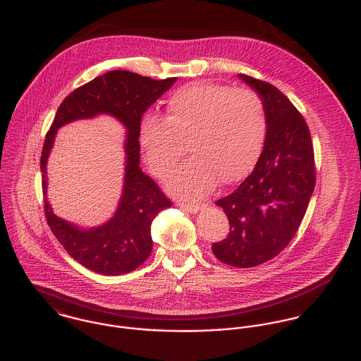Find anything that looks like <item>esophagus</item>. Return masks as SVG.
Returning a JSON list of instances; mask_svg holds the SVG:
<instances>
[{
  "label": "esophagus",
  "instance_id": "esophagus-1",
  "mask_svg": "<svg viewBox=\"0 0 361 361\" xmlns=\"http://www.w3.org/2000/svg\"><path fill=\"white\" fill-rule=\"evenodd\" d=\"M178 206H179L180 209H183L185 212H188V213H193V214H196V213L200 210V204H199V203H190V204L179 203Z\"/></svg>",
  "mask_w": 361,
  "mask_h": 361
}]
</instances>
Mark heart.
Returning <instances> with one entry per match:
<instances>
[{
    "label": "heart",
    "instance_id": "heart-1",
    "mask_svg": "<svg viewBox=\"0 0 361 361\" xmlns=\"http://www.w3.org/2000/svg\"><path fill=\"white\" fill-rule=\"evenodd\" d=\"M264 105L249 90L195 82L175 91L165 119L145 118L140 145L151 171L165 179L188 151L186 161L169 179V192L195 200L221 185L246 178L256 166L266 141Z\"/></svg>",
    "mask_w": 361,
    "mask_h": 361
}]
</instances>
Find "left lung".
<instances>
[{
  "label": "left lung",
  "instance_id": "1",
  "mask_svg": "<svg viewBox=\"0 0 361 361\" xmlns=\"http://www.w3.org/2000/svg\"><path fill=\"white\" fill-rule=\"evenodd\" d=\"M238 77L260 97L267 133L252 173L216 202L230 234L212 250L223 263L245 269L277 256L295 235L315 188V161L310 128L288 98L271 84Z\"/></svg>",
  "mask_w": 361,
  "mask_h": 361
}]
</instances>
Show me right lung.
<instances>
[{"label": "right lung", "mask_w": 361, "mask_h": 361, "mask_svg": "<svg viewBox=\"0 0 361 361\" xmlns=\"http://www.w3.org/2000/svg\"><path fill=\"white\" fill-rule=\"evenodd\" d=\"M176 80L158 81L130 71H109L77 88L63 101L46 135L40 169L47 224L67 253L95 273L119 276L142 264L152 250L151 223L159 212L171 207L169 199L140 168L138 137L144 112ZM99 114L114 116L128 130L123 190L111 221L99 228L81 229L57 218L47 202V159L61 125Z\"/></svg>", "instance_id": "add662e5"}]
</instances>
